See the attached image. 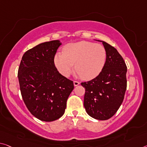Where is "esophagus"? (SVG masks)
Instances as JSON below:
<instances>
[{
  "label": "esophagus",
  "mask_w": 147,
  "mask_h": 147,
  "mask_svg": "<svg viewBox=\"0 0 147 147\" xmlns=\"http://www.w3.org/2000/svg\"><path fill=\"white\" fill-rule=\"evenodd\" d=\"M73 83H74V86H77L78 85L80 84V82H79L78 81H76V80H74Z\"/></svg>",
  "instance_id": "1"
}]
</instances>
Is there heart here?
<instances>
[{
  "label": "heart",
  "instance_id": "1",
  "mask_svg": "<svg viewBox=\"0 0 147 147\" xmlns=\"http://www.w3.org/2000/svg\"><path fill=\"white\" fill-rule=\"evenodd\" d=\"M107 52L100 44L87 41L71 43L64 48L63 53H57L54 64L63 76H69L74 70L81 78L92 80L97 77L106 63Z\"/></svg>",
  "mask_w": 147,
  "mask_h": 147
}]
</instances>
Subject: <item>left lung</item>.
I'll return each mask as SVG.
<instances>
[{"instance_id": "1", "label": "left lung", "mask_w": 147, "mask_h": 147, "mask_svg": "<svg viewBox=\"0 0 147 147\" xmlns=\"http://www.w3.org/2000/svg\"><path fill=\"white\" fill-rule=\"evenodd\" d=\"M107 52L106 63L98 76L82 82L87 113L97 120H105L115 115L122 105L127 88V67L117 50L102 41Z\"/></svg>"}]
</instances>
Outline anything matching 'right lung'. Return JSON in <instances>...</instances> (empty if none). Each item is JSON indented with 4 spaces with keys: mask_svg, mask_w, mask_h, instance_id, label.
<instances>
[{
    "mask_svg": "<svg viewBox=\"0 0 147 147\" xmlns=\"http://www.w3.org/2000/svg\"><path fill=\"white\" fill-rule=\"evenodd\" d=\"M61 43H41L23 54L18 69L23 101L34 117L52 122L63 115L67 100L74 89L73 82L59 73L54 56Z\"/></svg>",
    "mask_w": 147,
    "mask_h": 147,
    "instance_id": "add662e5",
    "label": "right lung"
}]
</instances>
